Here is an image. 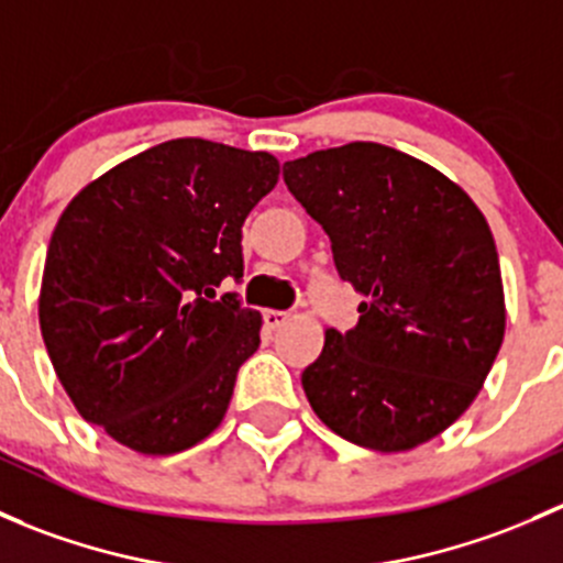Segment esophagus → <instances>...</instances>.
<instances>
[{"instance_id": "1", "label": "esophagus", "mask_w": 563, "mask_h": 563, "mask_svg": "<svg viewBox=\"0 0 563 563\" xmlns=\"http://www.w3.org/2000/svg\"><path fill=\"white\" fill-rule=\"evenodd\" d=\"M288 318H291V313H286V310H264L266 329H280Z\"/></svg>"}]
</instances>
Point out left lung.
Masks as SVG:
<instances>
[{
	"label": "left lung",
	"instance_id": "8db88e82",
	"mask_svg": "<svg viewBox=\"0 0 563 563\" xmlns=\"http://www.w3.org/2000/svg\"><path fill=\"white\" fill-rule=\"evenodd\" d=\"M283 179L365 297L356 327L327 329L305 367L316 417L376 452L435 439L479 395L507 327L485 214L433 166L373 141L288 161Z\"/></svg>",
	"mask_w": 563,
	"mask_h": 563
}]
</instances>
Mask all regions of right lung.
I'll return each instance as SVG.
<instances>
[{
  "mask_svg": "<svg viewBox=\"0 0 563 563\" xmlns=\"http://www.w3.org/2000/svg\"><path fill=\"white\" fill-rule=\"evenodd\" d=\"M280 163L203 139L157 144L89 181L62 212L40 286L51 365L87 422L141 455H174L225 417L261 313L242 280V223Z\"/></svg>",
  "mask_w": 563,
  "mask_h": 563,
  "instance_id": "right-lung-1",
  "label": "right lung"
}]
</instances>
